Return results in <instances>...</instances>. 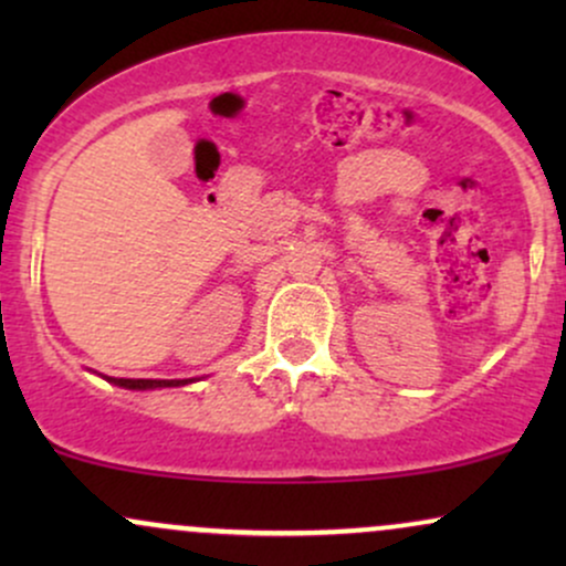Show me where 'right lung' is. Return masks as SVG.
Listing matches in <instances>:
<instances>
[{"instance_id": "1", "label": "right lung", "mask_w": 566, "mask_h": 566, "mask_svg": "<svg viewBox=\"0 0 566 566\" xmlns=\"http://www.w3.org/2000/svg\"><path fill=\"white\" fill-rule=\"evenodd\" d=\"M114 386L129 388V391H146V388H172V386H186L191 380H143V378H108Z\"/></svg>"}]
</instances>
